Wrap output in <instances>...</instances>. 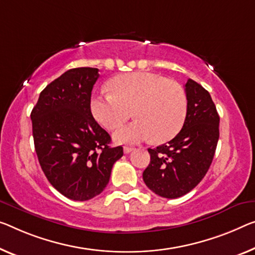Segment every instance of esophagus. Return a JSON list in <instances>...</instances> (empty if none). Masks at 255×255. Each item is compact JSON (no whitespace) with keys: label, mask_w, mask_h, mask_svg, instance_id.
<instances>
[{"label":"esophagus","mask_w":255,"mask_h":255,"mask_svg":"<svg viewBox=\"0 0 255 255\" xmlns=\"http://www.w3.org/2000/svg\"><path fill=\"white\" fill-rule=\"evenodd\" d=\"M133 150H134V147H128V146L124 147V152H125V154H128V152H131Z\"/></svg>","instance_id":"esophagus-1"}]
</instances>
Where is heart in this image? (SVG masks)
<instances>
[{
    "instance_id": "obj_1",
    "label": "heart",
    "mask_w": 255,
    "mask_h": 255,
    "mask_svg": "<svg viewBox=\"0 0 255 255\" xmlns=\"http://www.w3.org/2000/svg\"><path fill=\"white\" fill-rule=\"evenodd\" d=\"M112 92L92 98L91 112L108 130H114L131 116L135 121L114 133L120 143H136L151 139L163 143L173 139L185 124L188 99L183 88L174 81L147 72L116 76Z\"/></svg>"
}]
</instances>
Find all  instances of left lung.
I'll return each instance as SVG.
<instances>
[{"instance_id":"left-lung-1","label":"left lung","mask_w":255,"mask_h":255,"mask_svg":"<svg viewBox=\"0 0 255 255\" xmlns=\"http://www.w3.org/2000/svg\"><path fill=\"white\" fill-rule=\"evenodd\" d=\"M185 91L188 111L181 131L167 143L148 149L150 163L142 178L160 197L178 198L193 190L205 177L217 149L220 117L212 98L190 78Z\"/></svg>"}]
</instances>
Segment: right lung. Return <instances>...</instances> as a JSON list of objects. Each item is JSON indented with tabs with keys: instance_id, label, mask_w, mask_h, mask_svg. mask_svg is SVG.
Wrapping results in <instances>:
<instances>
[{
	"instance_id": "obj_1",
	"label": "right lung",
	"mask_w": 255,
	"mask_h": 255,
	"mask_svg": "<svg viewBox=\"0 0 255 255\" xmlns=\"http://www.w3.org/2000/svg\"><path fill=\"white\" fill-rule=\"evenodd\" d=\"M99 69L73 68L51 82L38 97L30 119L34 146L46 179L65 197L88 201L103 193L123 147L91 113V92Z\"/></svg>"
}]
</instances>
